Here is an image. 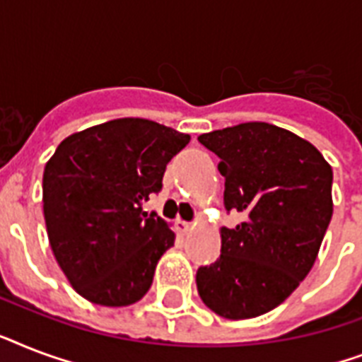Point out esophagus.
Returning a JSON list of instances; mask_svg holds the SVG:
<instances>
[{
  "label": "esophagus",
  "instance_id": "1",
  "mask_svg": "<svg viewBox=\"0 0 362 362\" xmlns=\"http://www.w3.org/2000/svg\"><path fill=\"white\" fill-rule=\"evenodd\" d=\"M176 229L180 233H189L193 229V223H189V221H182V220H176Z\"/></svg>",
  "mask_w": 362,
  "mask_h": 362
}]
</instances>
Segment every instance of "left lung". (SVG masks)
<instances>
[{
    "label": "left lung",
    "instance_id": "obj_1",
    "mask_svg": "<svg viewBox=\"0 0 362 362\" xmlns=\"http://www.w3.org/2000/svg\"><path fill=\"white\" fill-rule=\"evenodd\" d=\"M199 142L221 159L227 210L221 255L197 270V291L227 320L257 317L306 278L332 218V167L303 136L264 122L210 131Z\"/></svg>",
    "mask_w": 362,
    "mask_h": 362
}]
</instances>
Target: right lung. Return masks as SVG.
<instances>
[{"instance_id":"obj_1","label":"right lung","mask_w":362,"mask_h":362,"mask_svg":"<svg viewBox=\"0 0 362 362\" xmlns=\"http://www.w3.org/2000/svg\"><path fill=\"white\" fill-rule=\"evenodd\" d=\"M192 136L144 118H118L59 142L42 173V212L59 269L101 306L141 300L175 231L142 212L165 167Z\"/></svg>"}]
</instances>
